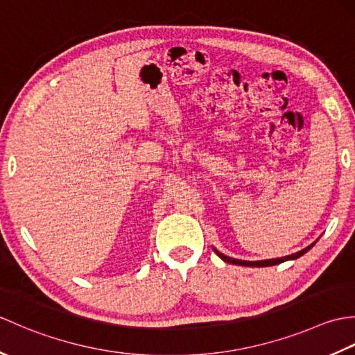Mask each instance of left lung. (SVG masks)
<instances>
[{"mask_svg": "<svg viewBox=\"0 0 355 355\" xmlns=\"http://www.w3.org/2000/svg\"><path fill=\"white\" fill-rule=\"evenodd\" d=\"M314 244H315V243H313L311 245H308L306 248H304V250H300V252H297V253L284 256V258L266 259V261H243V259H235V258H230V256H225V254L218 252L216 248H214V252H215L218 256H220V258H221L224 262L235 263V266H244V267H268V266H277V263L285 262V261H290V259H297V258H300V256H302V254H305L308 250H310V248H311Z\"/></svg>", "mask_w": 355, "mask_h": 355, "instance_id": "obj_1", "label": "left lung"}]
</instances>
